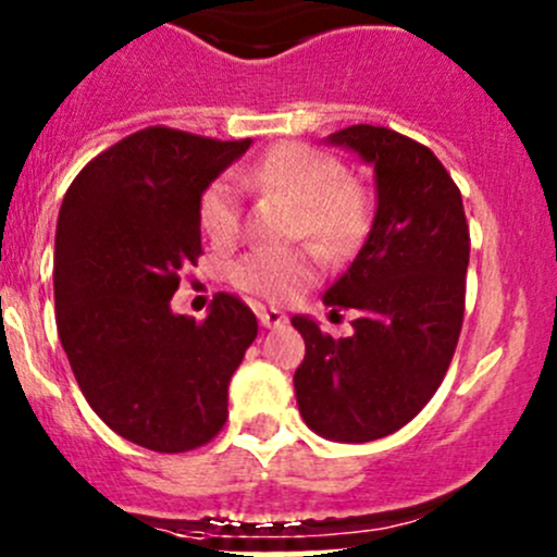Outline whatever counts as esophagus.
<instances>
[{
  "mask_svg": "<svg viewBox=\"0 0 557 557\" xmlns=\"http://www.w3.org/2000/svg\"><path fill=\"white\" fill-rule=\"evenodd\" d=\"M258 320H261L263 329H280V325H285L288 318L280 310H267V307H261V310H258Z\"/></svg>",
  "mask_w": 557,
  "mask_h": 557,
  "instance_id": "obj_1",
  "label": "esophagus"
}]
</instances>
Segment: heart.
Segmentation results:
<instances>
[{
    "label": "heart",
    "instance_id": "b5f03b06",
    "mask_svg": "<svg viewBox=\"0 0 557 557\" xmlns=\"http://www.w3.org/2000/svg\"><path fill=\"white\" fill-rule=\"evenodd\" d=\"M245 183L280 190L299 205L296 237L312 239L325 256L352 250L367 234L372 201L358 180L347 177L339 159L305 143H283L243 172ZM199 221L218 245L234 243L243 223V199L232 177L207 185L199 201ZM234 283L267 301H285L312 277L310 252L256 250L237 261Z\"/></svg>",
    "mask_w": 557,
    "mask_h": 557
}]
</instances>
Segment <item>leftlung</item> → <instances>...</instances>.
I'll return each mask as SVG.
<instances>
[{
    "label": "left lung",
    "mask_w": 557,
    "mask_h": 557,
    "mask_svg": "<svg viewBox=\"0 0 557 557\" xmlns=\"http://www.w3.org/2000/svg\"><path fill=\"white\" fill-rule=\"evenodd\" d=\"M374 166L377 212L347 272L325 290L331 314L352 310V334H323L296 314L305 361L294 387L314 434L372 442L407 425L445 380L463 325L469 223L450 172L425 145L385 126L331 134Z\"/></svg>",
    "instance_id": "1"
}]
</instances>
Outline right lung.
Listing matches in <instances>:
<instances>
[{
    "label": "right lung",
    "mask_w": 557,
    "mask_h": 557,
    "mask_svg": "<svg viewBox=\"0 0 557 557\" xmlns=\"http://www.w3.org/2000/svg\"><path fill=\"white\" fill-rule=\"evenodd\" d=\"M250 139L148 126L72 180L55 226V325L94 412L153 453L221 434L228 383L258 334L243 299L215 294L196 323L170 301L201 256L199 201Z\"/></svg>",
    "instance_id": "right-lung-1"
}]
</instances>
